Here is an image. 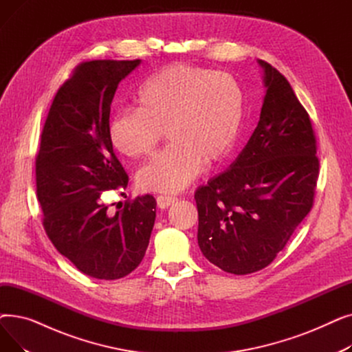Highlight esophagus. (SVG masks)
<instances>
[{
    "mask_svg": "<svg viewBox=\"0 0 352 352\" xmlns=\"http://www.w3.org/2000/svg\"><path fill=\"white\" fill-rule=\"evenodd\" d=\"M175 201H178V198H175V197H166V195L157 197V204L160 208H168L170 206L174 204Z\"/></svg>",
    "mask_w": 352,
    "mask_h": 352,
    "instance_id": "obj_1",
    "label": "esophagus"
}]
</instances>
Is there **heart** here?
<instances>
[{"instance_id":"heart-1","label":"heart","mask_w":352,"mask_h":352,"mask_svg":"<svg viewBox=\"0 0 352 352\" xmlns=\"http://www.w3.org/2000/svg\"><path fill=\"white\" fill-rule=\"evenodd\" d=\"M138 111L125 109L108 125L116 150L131 158L154 153L164 138L171 145L142 165L137 184L146 192H179L234 151L244 116L241 87L227 72L187 64L162 68L138 92Z\"/></svg>"}]
</instances>
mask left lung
<instances>
[{
  "instance_id": "left-lung-1",
  "label": "left lung",
  "mask_w": 352,
  "mask_h": 352,
  "mask_svg": "<svg viewBox=\"0 0 352 352\" xmlns=\"http://www.w3.org/2000/svg\"><path fill=\"white\" fill-rule=\"evenodd\" d=\"M258 64L267 88L260 121L230 168L195 191L199 250L235 275L274 261L311 211L320 174L308 113L278 69Z\"/></svg>"
}]
</instances>
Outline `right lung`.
<instances>
[{
	"mask_svg": "<svg viewBox=\"0 0 352 352\" xmlns=\"http://www.w3.org/2000/svg\"><path fill=\"white\" fill-rule=\"evenodd\" d=\"M140 63L94 60L74 69L54 97L35 158L36 198L48 238L97 280L122 278L140 265L155 221L153 195L125 201L116 214L101 201L104 191L128 186L108 125L118 84Z\"/></svg>",
	"mask_w": 352,
	"mask_h": 352,
	"instance_id": "obj_1",
	"label": "right lung"
}]
</instances>
